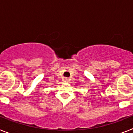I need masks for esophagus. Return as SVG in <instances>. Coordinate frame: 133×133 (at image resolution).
Instances as JSON below:
<instances>
[{"label": "esophagus", "mask_w": 133, "mask_h": 133, "mask_svg": "<svg viewBox=\"0 0 133 133\" xmlns=\"http://www.w3.org/2000/svg\"><path fill=\"white\" fill-rule=\"evenodd\" d=\"M64 82H66V83H67V82H69V79L68 78H64Z\"/></svg>", "instance_id": "obj_1"}]
</instances>
